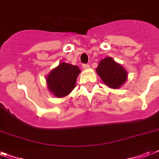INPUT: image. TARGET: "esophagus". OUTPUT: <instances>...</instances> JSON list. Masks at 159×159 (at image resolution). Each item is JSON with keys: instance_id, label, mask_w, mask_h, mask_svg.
<instances>
[{"instance_id": "obj_1", "label": "esophagus", "mask_w": 159, "mask_h": 159, "mask_svg": "<svg viewBox=\"0 0 159 159\" xmlns=\"http://www.w3.org/2000/svg\"><path fill=\"white\" fill-rule=\"evenodd\" d=\"M82 68L83 69H88V68H90V65L89 64H83L82 65Z\"/></svg>"}]
</instances>
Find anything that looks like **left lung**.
I'll list each match as a JSON object with an SVG mask.
<instances>
[{
    "instance_id": "obj_1",
    "label": "left lung",
    "mask_w": 159,
    "mask_h": 159,
    "mask_svg": "<svg viewBox=\"0 0 159 159\" xmlns=\"http://www.w3.org/2000/svg\"><path fill=\"white\" fill-rule=\"evenodd\" d=\"M96 72L104 84L113 89L120 88L128 78V72L125 67L111 57L101 60Z\"/></svg>"
}]
</instances>
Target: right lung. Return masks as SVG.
Returning a JSON list of instances; mask_svg holds the SVG:
<instances>
[{"instance_id": "add662e5", "label": "right lung", "mask_w": 159, "mask_h": 159, "mask_svg": "<svg viewBox=\"0 0 159 159\" xmlns=\"http://www.w3.org/2000/svg\"><path fill=\"white\" fill-rule=\"evenodd\" d=\"M81 70L76 65L60 62L46 76V83L49 92L57 98L70 94L76 86Z\"/></svg>"}]
</instances>
